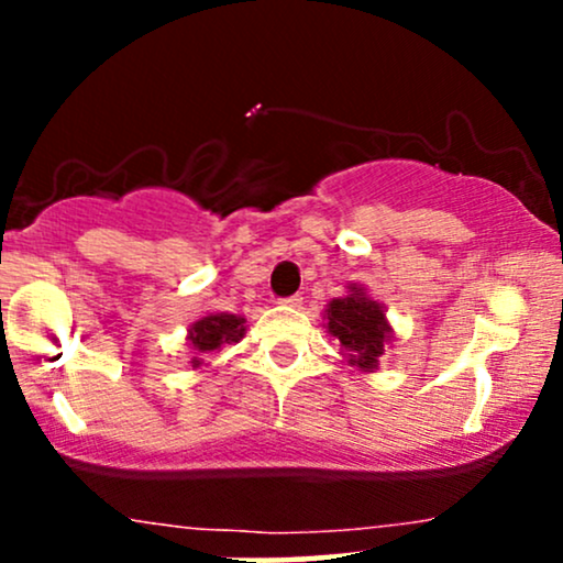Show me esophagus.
Listing matches in <instances>:
<instances>
[{"instance_id": "esophagus-1", "label": "esophagus", "mask_w": 563, "mask_h": 563, "mask_svg": "<svg viewBox=\"0 0 563 563\" xmlns=\"http://www.w3.org/2000/svg\"><path fill=\"white\" fill-rule=\"evenodd\" d=\"M280 303H283V307H288V309H301L303 299H301V296H288V299H280Z\"/></svg>"}]
</instances>
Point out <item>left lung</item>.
<instances>
[{"label":"left lung","mask_w":563,"mask_h":563,"mask_svg":"<svg viewBox=\"0 0 563 563\" xmlns=\"http://www.w3.org/2000/svg\"><path fill=\"white\" fill-rule=\"evenodd\" d=\"M346 294L322 309V328L339 341L341 363L360 373H378L386 349L397 341L386 307L373 299L363 283H346Z\"/></svg>","instance_id":"8db88e82"}]
</instances>
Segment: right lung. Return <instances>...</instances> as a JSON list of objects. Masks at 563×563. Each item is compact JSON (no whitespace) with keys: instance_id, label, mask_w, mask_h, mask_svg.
Listing matches in <instances>:
<instances>
[{"instance_id":"add662e5","label":"right lung","mask_w":563,"mask_h":563,"mask_svg":"<svg viewBox=\"0 0 563 563\" xmlns=\"http://www.w3.org/2000/svg\"><path fill=\"white\" fill-rule=\"evenodd\" d=\"M245 331H249V325H245L243 314L230 312H206L203 318L190 322L185 335V344L190 349V371H206L209 354L228 344H238Z\"/></svg>"}]
</instances>
